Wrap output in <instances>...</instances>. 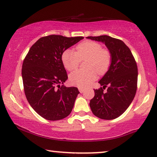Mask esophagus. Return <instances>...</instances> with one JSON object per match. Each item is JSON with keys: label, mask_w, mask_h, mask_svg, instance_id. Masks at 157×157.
I'll return each instance as SVG.
<instances>
[{"label": "esophagus", "mask_w": 157, "mask_h": 157, "mask_svg": "<svg viewBox=\"0 0 157 157\" xmlns=\"http://www.w3.org/2000/svg\"><path fill=\"white\" fill-rule=\"evenodd\" d=\"M79 91L81 93H84V88H79Z\"/></svg>", "instance_id": "esophagus-1"}]
</instances>
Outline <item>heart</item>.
Listing matches in <instances>:
<instances>
[{"mask_svg":"<svg viewBox=\"0 0 157 157\" xmlns=\"http://www.w3.org/2000/svg\"><path fill=\"white\" fill-rule=\"evenodd\" d=\"M76 51L65 50L62 55V60L68 71H73L79 66L81 60H85L84 70H76L70 74L71 83L78 87H85L96 78V71L104 73L108 69L112 60L109 51L101 48L95 41L85 40L75 47Z\"/></svg>","mask_w":157,"mask_h":157,"instance_id":"heart-1","label":"heart"}]
</instances>
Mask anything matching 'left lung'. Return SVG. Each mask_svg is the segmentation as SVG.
Listing matches in <instances>:
<instances>
[{
	"mask_svg": "<svg viewBox=\"0 0 157 157\" xmlns=\"http://www.w3.org/2000/svg\"><path fill=\"white\" fill-rule=\"evenodd\" d=\"M87 38L103 42L112 57L109 69L99 81L103 88L94 90L95 96L90 101V107L99 118L116 119L126 110L135 98L137 88V65L131 51L121 40L106 35ZM107 86V93H104L103 89Z\"/></svg>",
	"mask_w": 157,
	"mask_h": 157,
	"instance_id": "8db88e82",
	"label": "left lung"
}]
</instances>
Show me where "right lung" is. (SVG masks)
I'll use <instances>...</instances> for the list:
<instances>
[{"instance_id":"right-lung-1","label":"right lung","mask_w":157,"mask_h":157,"mask_svg":"<svg viewBox=\"0 0 157 157\" xmlns=\"http://www.w3.org/2000/svg\"><path fill=\"white\" fill-rule=\"evenodd\" d=\"M83 38L42 37L31 46L24 59L22 78L25 96L33 109L47 120L62 119L72 111L79 92L76 87L60 86L68 78L62 55Z\"/></svg>"}]
</instances>
